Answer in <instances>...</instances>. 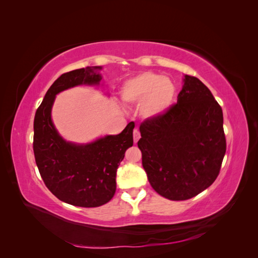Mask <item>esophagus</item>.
<instances>
[{
    "mask_svg": "<svg viewBox=\"0 0 258 258\" xmlns=\"http://www.w3.org/2000/svg\"><path fill=\"white\" fill-rule=\"evenodd\" d=\"M140 138H141V134H140V131L138 129H135L134 130V141H135V144L138 143Z\"/></svg>",
    "mask_w": 258,
    "mask_h": 258,
    "instance_id": "1",
    "label": "esophagus"
}]
</instances>
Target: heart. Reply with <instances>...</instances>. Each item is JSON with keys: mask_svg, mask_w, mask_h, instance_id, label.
I'll return each instance as SVG.
<instances>
[{"mask_svg": "<svg viewBox=\"0 0 258 258\" xmlns=\"http://www.w3.org/2000/svg\"><path fill=\"white\" fill-rule=\"evenodd\" d=\"M175 83L154 72L132 76L120 88V97L126 103L140 104V113L145 118H156L167 113L176 100Z\"/></svg>", "mask_w": 258, "mask_h": 258, "instance_id": "1", "label": "heart"}]
</instances>
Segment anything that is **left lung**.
Segmentation results:
<instances>
[{
	"instance_id": "obj_1",
	"label": "left lung",
	"mask_w": 258,
	"mask_h": 258,
	"mask_svg": "<svg viewBox=\"0 0 258 258\" xmlns=\"http://www.w3.org/2000/svg\"><path fill=\"white\" fill-rule=\"evenodd\" d=\"M177 103L140 126L142 165L155 191L187 200L207 189L226 153L223 111L197 77L184 75Z\"/></svg>"
}]
</instances>
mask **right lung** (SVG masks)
Returning <instances> with one entry per match:
<instances>
[{"label": "right lung", "mask_w": 258, "mask_h": 258, "mask_svg": "<svg viewBox=\"0 0 258 258\" xmlns=\"http://www.w3.org/2000/svg\"><path fill=\"white\" fill-rule=\"evenodd\" d=\"M101 70L87 67L62 74L46 92L34 117L33 151L43 181L59 200L76 207L96 208L113 198L116 171L134 145V121L119 135L86 144L66 141L52 122L51 108L58 93L76 86H99Z\"/></svg>", "instance_id": "right-lung-1"}]
</instances>
